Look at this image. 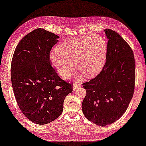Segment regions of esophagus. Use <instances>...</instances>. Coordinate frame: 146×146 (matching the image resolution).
<instances>
[{"label": "esophagus", "instance_id": "obj_1", "mask_svg": "<svg viewBox=\"0 0 146 146\" xmlns=\"http://www.w3.org/2000/svg\"><path fill=\"white\" fill-rule=\"evenodd\" d=\"M80 87V85L79 83H74L72 85V89L74 91L77 90L78 88Z\"/></svg>", "mask_w": 146, "mask_h": 146}]
</instances>
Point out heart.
Listing matches in <instances>:
<instances>
[{
  "label": "heart",
  "instance_id": "obj_1",
  "mask_svg": "<svg viewBox=\"0 0 146 146\" xmlns=\"http://www.w3.org/2000/svg\"><path fill=\"white\" fill-rule=\"evenodd\" d=\"M108 45L105 39L89 34L68 38L62 41L56 51L50 55L52 65L62 78L72 73L76 67L87 77H93L101 72L107 56Z\"/></svg>",
  "mask_w": 146,
  "mask_h": 146
}]
</instances>
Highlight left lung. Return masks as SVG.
I'll use <instances>...</instances> for the list:
<instances>
[{"label": "left lung", "instance_id": "1", "mask_svg": "<svg viewBox=\"0 0 146 146\" xmlns=\"http://www.w3.org/2000/svg\"><path fill=\"white\" fill-rule=\"evenodd\" d=\"M108 38L105 64L94 79L84 83L86 96L82 105L85 116L106 126L123 116L133 98L135 60L132 49L116 31L104 30Z\"/></svg>", "mask_w": 146, "mask_h": 146}]
</instances>
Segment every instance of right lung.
<instances>
[{
	"label": "right lung",
	"instance_id": "obj_1",
	"mask_svg": "<svg viewBox=\"0 0 146 146\" xmlns=\"http://www.w3.org/2000/svg\"><path fill=\"white\" fill-rule=\"evenodd\" d=\"M58 38L37 28L20 40L13 55L11 80L16 101L23 115L38 124L58 118L66 97L72 92V85L51 66L49 53Z\"/></svg>",
	"mask_w": 146,
	"mask_h": 146
}]
</instances>
